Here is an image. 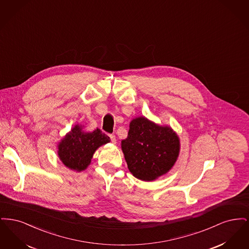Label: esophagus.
I'll use <instances>...</instances> for the list:
<instances>
[{
	"label": "esophagus",
	"instance_id": "obj_1",
	"mask_svg": "<svg viewBox=\"0 0 249 249\" xmlns=\"http://www.w3.org/2000/svg\"><path fill=\"white\" fill-rule=\"evenodd\" d=\"M109 137H110V139H111V142H116V141H117L115 134H109Z\"/></svg>",
	"mask_w": 249,
	"mask_h": 249
}]
</instances>
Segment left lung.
Returning a JSON list of instances; mask_svg holds the SVG:
<instances>
[{
    "instance_id": "left-lung-1",
    "label": "left lung",
    "mask_w": 249,
    "mask_h": 249,
    "mask_svg": "<svg viewBox=\"0 0 249 249\" xmlns=\"http://www.w3.org/2000/svg\"><path fill=\"white\" fill-rule=\"evenodd\" d=\"M121 148L130 173L142 181H152L168 173L178 160L180 142L168 126L139 117L130 123Z\"/></svg>"
}]
</instances>
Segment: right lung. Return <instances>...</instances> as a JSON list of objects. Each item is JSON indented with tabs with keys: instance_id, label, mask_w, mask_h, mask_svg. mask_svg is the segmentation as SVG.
I'll return each mask as SVG.
<instances>
[{
	"instance_id": "add662e5",
	"label": "right lung",
	"mask_w": 249,
	"mask_h": 249,
	"mask_svg": "<svg viewBox=\"0 0 249 249\" xmlns=\"http://www.w3.org/2000/svg\"><path fill=\"white\" fill-rule=\"evenodd\" d=\"M110 142V138L100 129L84 132L75 125L59 142L58 155L62 163L69 169L81 172L90 164L98 147Z\"/></svg>"
}]
</instances>
